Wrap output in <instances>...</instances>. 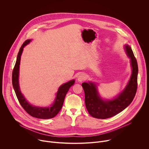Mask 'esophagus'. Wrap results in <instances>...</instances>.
Here are the masks:
<instances>
[{
    "label": "esophagus",
    "instance_id": "34e87169",
    "mask_svg": "<svg viewBox=\"0 0 149 149\" xmlns=\"http://www.w3.org/2000/svg\"><path fill=\"white\" fill-rule=\"evenodd\" d=\"M86 79V74H81L78 77V81L79 82H82Z\"/></svg>",
    "mask_w": 149,
    "mask_h": 149
}]
</instances>
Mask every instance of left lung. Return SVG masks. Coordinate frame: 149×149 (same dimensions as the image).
<instances>
[{
  "instance_id": "obj_1",
  "label": "left lung",
  "mask_w": 149,
  "mask_h": 149,
  "mask_svg": "<svg viewBox=\"0 0 149 149\" xmlns=\"http://www.w3.org/2000/svg\"><path fill=\"white\" fill-rule=\"evenodd\" d=\"M124 49L130 59L132 72L126 87L117 97L111 100H104L100 95L95 82L82 84L87 110L94 118L105 119L116 116L128 107L135 97L137 88V62L129 45H125Z\"/></svg>"
}]
</instances>
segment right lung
I'll return each instance as SVG.
<instances>
[{
    "instance_id": "1",
    "label": "right lung",
    "mask_w": 149,
    "mask_h": 149,
    "mask_svg": "<svg viewBox=\"0 0 149 149\" xmlns=\"http://www.w3.org/2000/svg\"><path fill=\"white\" fill-rule=\"evenodd\" d=\"M31 39H28L25 41L22 47H20L18 52L15 65L14 67L12 72V85L16 93L17 100L22 105L24 109L31 116L38 118L49 119L54 117L61 110L66 94H67L70 88L73 86L75 83V79L71 80L65 84H63L59 87L56 94V97L53 104L48 107H37L32 105L28 102L23 95L20 90L19 84V65L20 62V58L22 55L24 47L30 43Z\"/></svg>"
}]
</instances>
